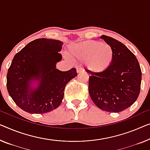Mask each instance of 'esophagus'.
Listing matches in <instances>:
<instances>
[{
  "mask_svg": "<svg viewBox=\"0 0 150 150\" xmlns=\"http://www.w3.org/2000/svg\"><path fill=\"white\" fill-rule=\"evenodd\" d=\"M83 71H84V69L81 68V67H79V68L77 69V73H82V72H83Z\"/></svg>",
  "mask_w": 150,
  "mask_h": 150,
  "instance_id": "esophagus-1",
  "label": "esophagus"
}]
</instances>
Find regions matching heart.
Returning <instances> with one entry per match:
<instances>
[{"mask_svg":"<svg viewBox=\"0 0 150 150\" xmlns=\"http://www.w3.org/2000/svg\"><path fill=\"white\" fill-rule=\"evenodd\" d=\"M67 54L71 59L85 62L87 68L93 73H102L107 70L112 63L115 55L110 45L95 40L71 44Z\"/></svg>","mask_w":150,"mask_h":150,"instance_id":"heart-1","label":"heart"}]
</instances>
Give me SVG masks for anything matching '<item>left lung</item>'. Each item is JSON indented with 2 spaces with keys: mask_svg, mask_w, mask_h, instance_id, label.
I'll list each match as a JSON object with an SVG mask.
<instances>
[{
  "mask_svg": "<svg viewBox=\"0 0 150 150\" xmlns=\"http://www.w3.org/2000/svg\"><path fill=\"white\" fill-rule=\"evenodd\" d=\"M114 51V60L107 70L93 73L89 79V93L96 106L110 112H120L131 106L139 96L142 71L137 58L121 42L101 37Z\"/></svg>",
  "mask_w": 150,
  "mask_h": 150,
  "instance_id": "1",
  "label": "left lung"
}]
</instances>
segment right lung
<instances>
[{"mask_svg":"<svg viewBox=\"0 0 150 150\" xmlns=\"http://www.w3.org/2000/svg\"><path fill=\"white\" fill-rule=\"evenodd\" d=\"M63 42L40 38L32 41L13 58L6 76L10 96L20 108L31 114H43L61 104L66 85L77 75L75 68L56 69L61 61ZM35 82L37 86H33Z\"/></svg>","mask_w":150,"mask_h":150,"instance_id":"obj_1","label":"right lung"}]
</instances>
